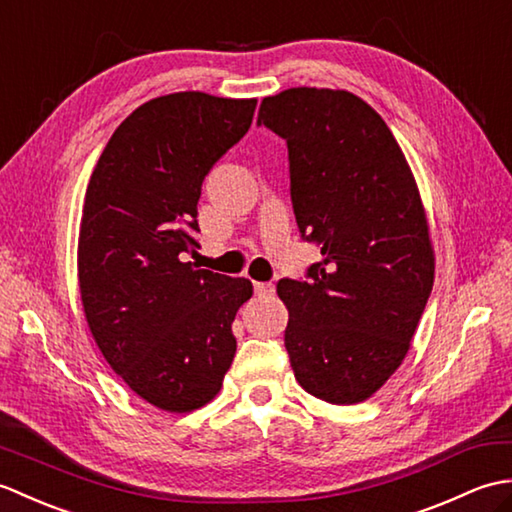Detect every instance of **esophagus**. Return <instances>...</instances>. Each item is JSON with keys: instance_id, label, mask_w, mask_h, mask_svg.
<instances>
[{"instance_id": "1", "label": "esophagus", "mask_w": 512, "mask_h": 512, "mask_svg": "<svg viewBox=\"0 0 512 512\" xmlns=\"http://www.w3.org/2000/svg\"><path fill=\"white\" fill-rule=\"evenodd\" d=\"M255 295L257 297H273L275 286L273 284H255Z\"/></svg>"}]
</instances>
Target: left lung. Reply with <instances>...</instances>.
<instances>
[{
  "label": "left lung",
  "mask_w": 512,
  "mask_h": 512,
  "mask_svg": "<svg viewBox=\"0 0 512 512\" xmlns=\"http://www.w3.org/2000/svg\"><path fill=\"white\" fill-rule=\"evenodd\" d=\"M257 125L286 140L299 233L323 255L306 279L277 284L292 372L332 405L363 402L400 367L433 288L416 180L352 92L290 88L262 101Z\"/></svg>",
  "instance_id": "obj_1"
}]
</instances>
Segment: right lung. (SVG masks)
Masks as SVG:
<instances>
[{"mask_svg": "<svg viewBox=\"0 0 512 512\" xmlns=\"http://www.w3.org/2000/svg\"><path fill=\"white\" fill-rule=\"evenodd\" d=\"M255 99L158 96L116 127L85 191L79 288L105 361L173 413L213 400L233 363V319L253 284L198 270L206 173L248 132Z\"/></svg>", "mask_w": 512, "mask_h": 512, "instance_id": "1", "label": "right lung"}]
</instances>
